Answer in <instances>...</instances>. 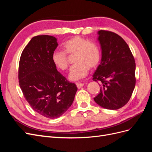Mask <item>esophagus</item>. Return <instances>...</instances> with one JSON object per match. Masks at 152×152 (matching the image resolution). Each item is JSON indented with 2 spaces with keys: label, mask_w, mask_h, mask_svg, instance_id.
<instances>
[{
  "label": "esophagus",
  "mask_w": 152,
  "mask_h": 152,
  "mask_svg": "<svg viewBox=\"0 0 152 152\" xmlns=\"http://www.w3.org/2000/svg\"><path fill=\"white\" fill-rule=\"evenodd\" d=\"M84 85V84H83V83H79V82L76 83V86L79 89H80V87H83Z\"/></svg>",
  "instance_id": "1"
}]
</instances>
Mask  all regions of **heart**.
Instances as JSON below:
<instances>
[{"label": "heart", "mask_w": 152, "mask_h": 152, "mask_svg": "<svg viewBox=\"0 0 152 152\" xmlns=\"http://www.w3.org/2000/svg\"><path fill=\"white\" fill-rule=\"evenodd\" d=\"M64 51H54L52 54V61L59 70H66L68 68L67 54L73 55L75 63L69 73V79L77 81L84 78L89 69L97 67L102 59L98 45L80 36H75L67 40L63 44Z\"/></svg>", "instance_id": "heart-1"}]
</instances>
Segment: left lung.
<instances>
[{
    "label": "left lung",
    "mask_w": 152,
    "mask_h": 152,
    "mask_svg": "<svg viewBox=\"0 0 152 152\" xmlns=\"http://www.w3.org/2000/svg\"><path fill=\"white\" fill-rule=\"evenodd\" d=\"M98 34L102 57L93 79L99 80L101 87L94 100L104 108L117 110L127 103L134 91V58L121 36L106 30H99Z\"/></svg>",
    "instance_id": "left-lung-1"
}]
</instances>
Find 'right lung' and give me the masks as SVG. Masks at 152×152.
Instances as JSON below:
<instances>
[{
    "instance_id": "obj_1",
    "label": "right lung",
    "mask_w": 152,
    "mask_h": 152,
    "mask_svg": "<svg viewBox=\"0 0 152 152\" xmlns=\"http://www.w3.org/2000/svg\"><path fill=\"white\" fill-rule=\"evenodd\" d=\"M58 45L54 37L35 36L23 50L19 63L18 79L24 97L35 112L48 118L65 113L77 91L52 61Z\"/></svg>"
}]
</instances>
